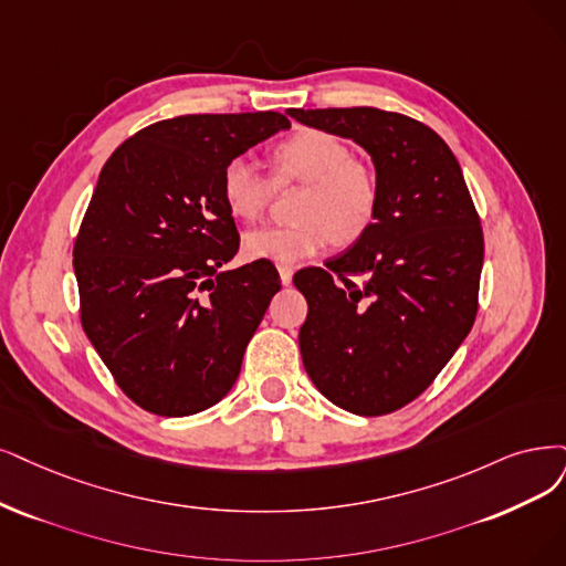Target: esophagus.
<instances>
[{
  "instance_id": "esophagus-1",
  "label": "esophagus",
  "mask_w": 566,
  "mask_h": 566,
  "mask_svg": "<svg viewBox=\"0 0 566 566\" xmlns=\"http://www.w3.org/2000/svg\"><path fill=\"white\" fill-rule=\"evenodd\" d=\"M277 270H280L282 284H291V280H294V268H291V265H280Z\"/></svg>"
}]
</instances>
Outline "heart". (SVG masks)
Instances as JSON below:
<instances>
[{"mask_svg": "<svg viewBox=\"0 0 566 566\" xmlns=\"http://www.w3.org/2000/svg\"><path fill=\"white\" fill-rule=\"evenodd\" d=\"M275 181L256 163L235 156L223 165L221 198L228 212L240 221L263 214L275 184H305L294 226H261L247 230L242 251L251 261L294 265L319 254L333 240L357 242L378 212L380 186L373 167L354 158L349 144L326 130H298L272 151Z\"/></svg>", "mask_w": 566, "mask_h": 566, "instance_id": "heart-1", "label": "heart"}]
</instances>
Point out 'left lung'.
Segmentation results:
<instances>
[{"label":"left lung","mask_w":566,"mask_h":566,"mask_svg":"<svg viewBox=\"0 0 566 566\" xmlns=\"http://www.w3.org/2000/svg\"><path fill=\"white\" fill-rule=\"evenodd\" d=\"M289 116L357 142L380 186L366 235L326 268L294 275L307 301L303 366L338 408L394 412L433 382L478 312L485 244L462 167L441 137L403 114L352 107Z\"/></svg>","instance_id":"obj_1"}]
</instances>
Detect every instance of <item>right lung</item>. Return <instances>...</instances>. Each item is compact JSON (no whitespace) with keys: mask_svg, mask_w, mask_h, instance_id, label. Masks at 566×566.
I'll return each mask as SVG.
<instances>
[{"mask_svg":"<svg viewBox=\"0 0 566 566\" xmlns=\"http://www.w3.org/2000/svg\"><path fill=\"white\" fill-rule=\"evenodd\" d=\"M291 128L277 112L188 114L125 139L104 163L74 242L81 324L139 408L186 417L235 385L280 275L221 270L240 235L223 165Z\"/></svg>","mask_w":566,"mask_h":566,"instance_id":"obj_1","label":"right lung"}]
</instances>
